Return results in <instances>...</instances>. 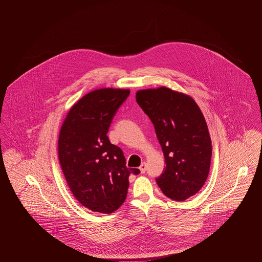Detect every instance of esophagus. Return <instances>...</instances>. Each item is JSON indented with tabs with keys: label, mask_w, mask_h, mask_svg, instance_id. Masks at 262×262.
Returning <instances> with one entry per match:
<instances>
[{
	"label": "esophagus",
	"mask_w": 262,
	"mask_h": 262,
	"mask_svg": "<svg viewBox=\"0 0 262 262\" xmlns=\"http://www.w3.org/2000/svg\"><path fill=\"white\" fill-rule=\"evenodd\" d=\"M139 170H140L141 174H144L145 171H146V163H141V165H140V167H139Z\"/></svg>",
	"instance_id": "34e87169"
}]
</instances>
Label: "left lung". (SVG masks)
Segmentation results:
<instances>
[{"instance_id":"obj_1","label":"left lung","mask_w":262,"mask_h":262,"mask_svg":"<svg viewBox=\"0 0 262 262\" xmlns=\"http://www.w3.org/2000/svg\"><path fill=\"white\" fill-rule=\"evenodd\" d=\"M136 99L153 123L165 157L158 187L177 201L194 195L207 180L212 155L211 138L199 105L189 95L166 86L138 90Z\"/></svg>"}]
</instances>
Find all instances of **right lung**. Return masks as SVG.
I'll return each mask as SVG.
<instances>
[{
    "mask_svg": "<svg viewBox=\"0 0 262 262\" xmlns=\"http://www.w3.org/2000/svg\"><path fill=\"white\" fill-rule=\"evenodd\" d=\"M129 89H95L72 106L62 122L58 156L62 174L77 201L89 210L116 211L125 200L129 174L124 153L107 137L113 117Z\"/></svg>",
    "mask_w": 262,
    "mask_h": 262,
    "instance_id": "1",
    "label": "right lung"
}]
</instances>
